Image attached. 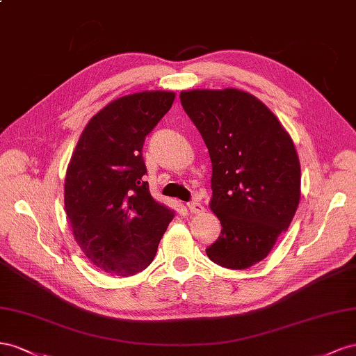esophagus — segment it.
<instances>
[{
	"mask_svg": "<svg viewBox=\"0 0 356 356\" xmlns=\"http://www.w3.org/2000/svg\"><path fill=\"white\" fill-rule=\"evenodd\" d=\"M186 206H188V210L191 213H194V215H198V213L204 210V206H202L201 202H198V201H191V202H188Z\"/></svg>",
	"mask_w": 356,
	"mask_h": 356,
	"instance_id": "obj_1",
	"label": "esophagus"
}]
</instances>
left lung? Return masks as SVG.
Wrapping results in <instances>:
<instances>
[{"mask_svg": "<svg viewBox=\"0 0 356 356\" xmlns=\"http://www.w3.org/2000/svg\"><path fill=\"white\" fill-rule=\"evenodd\" d=\"M180 101L211 161L210 209L222 229L207 257L225 268H249L268 255L297 211L296 146L270 108L243 90H181Z\"/></svg>", "mask_w": 356, "mask_h": 356, "instance_id": "1", "label": "left lung"}]
</instances>
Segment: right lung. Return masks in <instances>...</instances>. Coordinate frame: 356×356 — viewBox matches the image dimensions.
Instances as JSON below:
<instances>
[{
	"label": "right lung",
	"mask_w": 356,
	"mask_h": 356,
	"mask_svg": "<svg viewBox=\"0 0 356 356\" xmlns=\"http://www.w3.org/2000/svg\"><path fill=\"white\" fill-rule=\"evenodd\" d=\"M175 97L145 90L111 101L88 122L70 159L64 202L73 236L88 259L108 274L143 271L175 218L152 198L141 154Z\"/></svg>",
	"instance_id": "1"
}]
</instances>
